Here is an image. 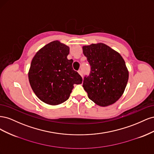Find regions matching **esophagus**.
<instances>
[{"label":"esophagus","instance_id":"obj_1","mask_svg":"<svg viewBox=\"0 0 154 154\" xmlns=\"http://www.w3.org/2000/svg\"><path fill=\"white\" fill-rule=\"evenodd\" d=\"M78 72L79 74H80V75L83 77V72H82V71H81V70H79V71H78Z\"/></svg>","mask_w":154,"mask_h":154}]
</instances>
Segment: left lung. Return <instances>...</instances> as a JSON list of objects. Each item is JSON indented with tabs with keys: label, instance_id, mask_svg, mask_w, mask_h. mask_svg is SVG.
Wrapping results in <instances>:
<instances>
[{
	"label": "left lung",
	"instance_id": "left-lung-1",
	"mask_svg": "<svg viewBox=\"0 0 154 154\" xmlns=\"http://www.w3.org/2000/svg\"><path fill=\"white\" fill-rule=\"evenodd\" d=\"M83 53L91 66L83 83L88 98L101 106L114 103L123 94L128 80L123 58L103 43L83 46Z\"/></svg>",
	"mask_w": 154,
	"mask_h": 154
}]
</instances>
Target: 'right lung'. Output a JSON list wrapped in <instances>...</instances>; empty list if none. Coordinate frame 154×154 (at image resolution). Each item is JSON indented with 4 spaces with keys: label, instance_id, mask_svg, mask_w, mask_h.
<instances>
[{
    "label": "right lung",
    "instance_id": "add662e5",
    "mask_svg": "<svg viewBox=\"0 0 154 154\" xmlns=\"http://www.w3.org/2000/svg\"><path fill=\"white\" fill-rule=\"evenodd\" d=\"M69 48L56 40L45 45L32 58L28 73L30 85L44 103L57 105L69 99L74 84L82 78L73 70V60H68Z\"/></svg>",
    "mask_w": 154,
    "mask_h": 154
}]
</instances>
